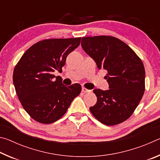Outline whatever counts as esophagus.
Segmentation results:
<instances>
[{
  "instance_id": "obj_1",
  "label": "esophagus",
  "mask_w": 160,
  "mask_h": 160,
  "mask_svg": "<svg viewBox=\"0 0 160 160\" xmlns=\"http://www.w3.org/2000/svg\"><path fill=\"white\" fill-rule=\"evenodd\" d=\"M82 92H84V93H88V92H90L91 90L85 88V87H82Z\"/></svg>"
}]
</instances>
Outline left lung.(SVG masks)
<instances>
[{"label": "left lung", "mask_w": 160, "mask_h": 160, "mask_svg": "<svg viewBox=\"0 0 160 160\" xmlns=\"http://www.w3.org/2000/svg\"><path fill=\"white\" fill-rule=\"evenodd\" d=\"M84 51L96 62L99 69L106 70L104 77L109 90H94L96 104L90 108L97 120L114 126L127 120L144 94L145 71L143 63L132 48L112 36L82 37Z\"/></svg>", "instance_id": "8db88e82"}]
</instances>
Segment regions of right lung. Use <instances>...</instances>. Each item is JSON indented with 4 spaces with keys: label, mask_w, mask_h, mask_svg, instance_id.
Listing matches in <instances>:
<instances>
[{
    "label": "right lung",
    "mask_w": 160,
    "mask_h": 160,
    "mask_svg": "<svg viewBox=\"0 0 160 160\" xmlns=\"http://www.w3.org/2000/svg\"><path fill=\"white\" fill-rule=\"evenodd\" d=\"M81 37L42 40L27 50L16 64L13 83L22 106L37 122L49 124L61 118L82 90L78 83L67 87L53 72H62L68 55Z\"/></svg>",
    "instance_id": "1"
}]
</instances>
